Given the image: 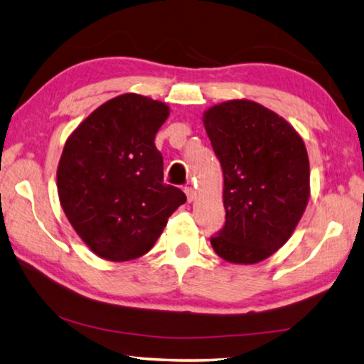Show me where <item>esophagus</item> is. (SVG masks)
I'll return each instance as SVG.
<instances>
[{
	"mask_svg": "<svg viewBox=\"0 0 364 364\" xmlns=\"http://www.w3.org/2000/svg\"><path fill=\"white\" fill-rule=\"evenodd\" d=\"M184 193H186V197H188V202H193L194 199H196V191L191 188V186H188V188H184Z\"/></svg>",
	"mask_w": 364,
	"mask_h": 364,
	"instance_id": "esophagus-1",
	"label": "esophagus"
}]
</instances>
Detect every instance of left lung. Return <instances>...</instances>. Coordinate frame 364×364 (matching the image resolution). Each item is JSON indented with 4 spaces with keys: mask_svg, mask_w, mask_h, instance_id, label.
I'll return each instance as SVG.
<instances>
[{
    "mask_svg": "<svg viewBox=\"0 0 364 364\" xmlns=\"http://www.w3.org/2000/svg\"><path fill=\"white\" fill-rule=\"evenodd\" d=\"M202 120L225 180L226 220L212 247L226 262H262L287 242L306 208V147L282 117L254 101L221 102Z\"/></svg>",
    "mask_w": 364,
    "mask_h": 364,
    "instance_id": "1",
    "label": "left lung"
}]
</instances>
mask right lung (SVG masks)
I'll return each instance as SVG.
<instances>
[{
	"label": "right lung",
	"mask_w": 364,
	"mask_h": 364,
	"mask_svg": "<svg viewBox=\"0 0 364 364\" xmlns=\"http://www.w3.org/2000/svg\"><path fill=\"white\" fill-rule=\"evenodd\" d=\"M168 114L151 97L117 96L86 117L64 146L60 205L83 242L106 260L147 254L186 202L181 189L164 183V157L154 144Z\"/></svg>",
	"instance_id": "obj_1"
}]
</instances>
